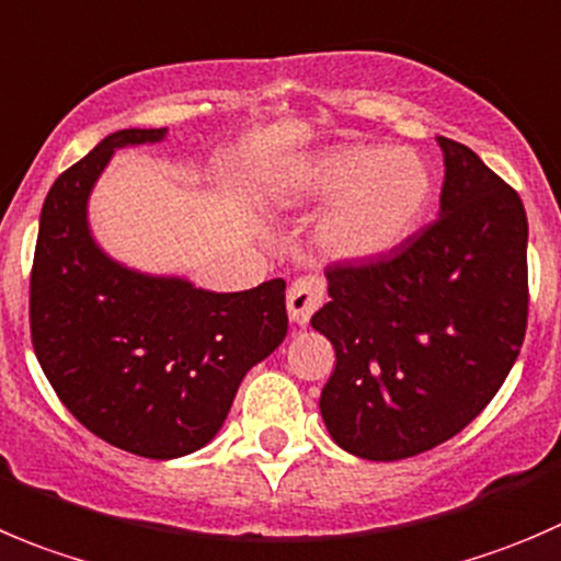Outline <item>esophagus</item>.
<instances>
[{"label": "esophagus", "instance_id": "1", "mask_svg": "<svg viewBox=\"0 0 561 561\" xmlns=\"http://www.w3.org/2000/svg\"><path fill=\"white\" fill-rule=\"evenodd\" d=\"M320 301H323V279L314 274L301 276L287 290V314H290L293 323L307 325Z\"/></svg>", "mask_w": 561, "mask_h": 561}]
</instances>
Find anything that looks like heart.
I'll list each match as a JSON object with an SVG mask.
<instances>
[{
  "label": "heart",
  "instance_id": "b5f03b06",
  "mask_svg": "<svg viewBox=\"0 0 561 561\" xmlns=\"http://www.w3.org/2000/svg\"><path fill=\"white\" fill-rule=\"evenodd\" d=\"M287 192L331 199L318 221V241L331 257L373 260L411 236L431 203L433 178L411 148L336 145L304 161Z\"/></svg>",
  "mask_w": 561,
  "mask_h": 561
}]
</instances>
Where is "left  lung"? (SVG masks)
<instances>
[{"mask_svg": "<svg viewBox=\"0 0 561 561\" xmlns=\"http://www.w3.org/2000/svg\"><path fill=\"white\" fill-rule=\"evenodd\" d=\"M438 145V219L383 257L329 265V304L312 314L336 353L320 413L364 460L413 458L458 436L526 336L524 203L474 150L447 136Z\"/></svg>", "mask_w": 561, "mask_h": 561, "instance_id": "1", "label": "left lung"}]
</instances>
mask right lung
I'll list each match as a JSON object with an SVG mask.
<instances>
[{
  "instance_id": "obj_1",
  "label": "right lung",
  "mask_w": 561,
  "mask_h": 561,
  "mask_svg": "<svg viewBox=\"0 0 561 561\" xmlns=\"http://www.w3.org/2000/svg\"><path fill=\"white\" fill-rule=\"evenodd\" d=\"M125 128L54 181L30 276L32 347L62 405L112 447L150 460L197 453L225 425L243 375L287 334L285 279L243 293L114 263L87 227V199L114 150L161 142Z\"/></svg>"
}]
</instances>
